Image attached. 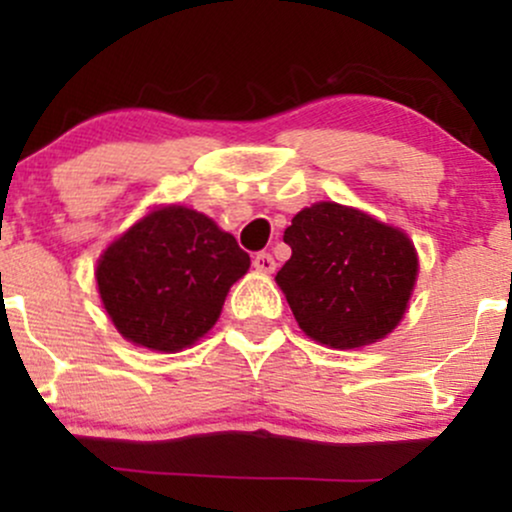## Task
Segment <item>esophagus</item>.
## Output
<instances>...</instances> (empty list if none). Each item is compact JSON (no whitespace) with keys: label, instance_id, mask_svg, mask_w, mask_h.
<instances>
[{"label":"esophagus","instance_id":"1","mask_svg":"<svg viewBox=\"0 0 512 512\" xmlns=\"http://www.w3.org/2000/svg\"><path fill=\"white\" fill-rule=\"evenodd\" d=\"M252 264H255L257 272H264V274H272L276 269L274 257L269 255V252H257V255L252 257Z\"/></svg>","mask_w":512,"mask_h":512}]
</instances>
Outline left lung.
<instances>
[{
  "instance_id": "obj_1",
  "label": "left lung",
  "mask_w": 512,
  "mask_h": 512,
  "mask_svg": "<svg viewBox=\"0 0 512 512\" xmlns=\"http://www.w3.org/2000/svg\"><path fill=\"white\" fill-rule=\"evenodd\" d=\"M284 243L291 260L276 284L310 339L358 349L395 330L419 272L414 245L402 231L320 202L293 216Z\"/></svg>"
}]
</instances>
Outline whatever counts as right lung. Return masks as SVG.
I'll return each mask as SVG.
<instances>
[{
  "instance_id": "1",
  "label": "right lung",
  "mask_w": 512,
  "mask_h": 512,
  "mask_svg": "<svg viewBox=\"0 0 512 512\" xmlns=\"http://www.w3.org/2000/svg\"><path fill=\"white\" fill-rule=\"evenodd\" d=\"M250 255L195 209L151 211L115 240L96 279L110 320L129 342L156 351L195 344L219 320Z\"/></svg>"
}]
</instances>
